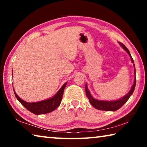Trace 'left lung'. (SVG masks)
Here are the masks:
<instances>
[{
    "label": "left lung",
    "mask_w": 147,
    "mask_h": 147,
    "mask_svg": "<svg viewBox=\"0 0 147 147\" xmlns=\"http://www.w3.org/2000/svg\"><path fill=\"white\" fill-rule=\"evenodd\" d=\"M120 44V45L123 47L124 50H125L126 51L129 56H130V58H131V61L132 63H134V59L131 58V56L130 53V51H128V49L126 48V47L124 46V45L121 43L119 42V43ZM134 76H135V78H134V83L133 84V86H131V89L130 91L126 94L125 96H124L123 98H121L119 100H110V101H106V100H96V99L94 98L93 96L90 93V91H89V89L88 88V86L87 84H86V96L88 98L89 102L91 103V104L93 106L94 108H95L96 109H99V110H103V111H116L119 109V108H121L122 106H123L124 104H125L127 100L129 99V98L130 97V96L132 94L133 92L134 91V89H135L136 87V69H135V65L134 64Z\"/></svg>",
    "instance_id": "8db88e82"
}]
</instances>
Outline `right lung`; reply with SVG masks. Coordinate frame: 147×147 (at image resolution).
<instances>
[{"label": "right lung", "mask_w": 147, "mask_h": 147, "mask_svg": "<svg viewBox=\"0 0 147 147\" xmlns=\"http://www.w3.org/2000/svg\"><path fill=\"white\" fill-rule=\"evenodd\" d=\"M67 85V82L62 86L60 89L57 92V93L53 97L47 100L37 102H27L19 97L16 92L13 90L15 95L20 103L26 108L28 111L33 113L36 115H40V114L49 113L53 111L58 107L60 105L61 102L62 96H63L64 89Z\"/></svg>", "instance_id": "right-lung-1"}]
</instances>
